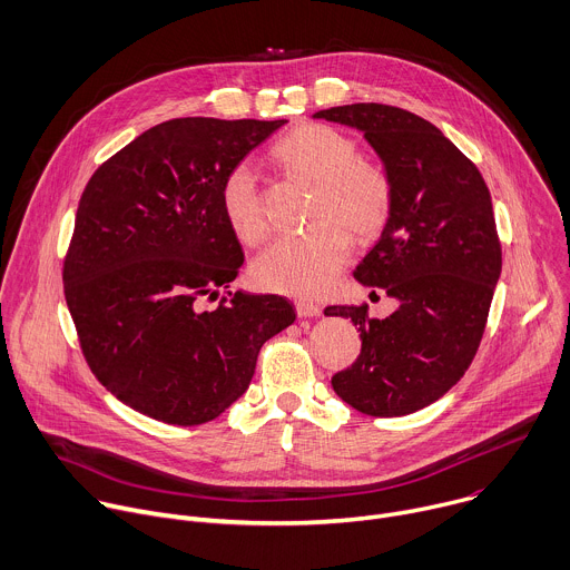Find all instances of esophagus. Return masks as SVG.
<instances>
[{"label": "esophagus", "instance_id": "obj_1", "mask_svg": "<svg viewBox=\"0 0 570 570\" xmlns=\"http://www.w3.org/2000/svg\"><path fill=\"white\" fill-rule=\"evenodd\" d=\"M296 312L301 318H316V316H321L323 309L312 301H296Z\"/></svg>", "mask_w": 570, "mask_h": 570}]
</instances>
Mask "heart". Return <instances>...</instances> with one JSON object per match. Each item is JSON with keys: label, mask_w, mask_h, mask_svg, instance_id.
<instances>
[{"label": "heart", "mask_w": 570, "mask_h": 570, "mask_svg": "<svg viewBox=\"0 0 570 570\" xmlns=\"http://www.w3.org/2000/svg\"><path fill=\"white\" fill-rule=\"evenodd\" d=\"M272 157L294 177L314 184L309 219L301 236L274 240L252 265L254 283L263 289L314 296L321 294L351 256V236L375 238L389 219L393 186L386 170L357 157L351 137L321 124L294 128ZM222 213L243 243H258L267 234V215L249 164H236L219 186Z\"/></svg>", "instance_id": "obj_1"}]
</instances>
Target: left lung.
<instances>
[{
    "instance_id": "1",
    "label": "left lung",
    "mask_w": 570,
    "mask_h": 570,
    "mask_svg": "<svg viewBox=\"0 0 570 570\" xmlns=\"http://www.w3.org/2000/svg\"><path fill=\"white\" fill-rule=\"evenodd\" d=\"M314 119L364 132L393 186L389 219L355 278L400 305L386 318H371L366 305L325 307L362 332L357 362L332 389L366 415L420 411L465 375L483 338L501 276L490 190L456 146L406 109L355 102Z\"/></svg>"
}]
</instances>
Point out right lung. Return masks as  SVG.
I'll list each match as a JSON object with an SVG mask.
<instances>
[{"label": "right lung", "instance_id": "add662e5", "mask_svg": "<svg viewBox=\"0 0 570 570\" xmlns=\"http://www.w3.org/2000/svg\"><path fill=\"white\" fill-rule=\"evenodd\" d=\"M285 124L170 119L82 190L67 307L91 373L148 417L215 420L249 389L265 341L296 318L283 296L229 292L245 254L219 204L224 175ZM222 288L230 298L206 308Z\"/></svg>", "mask_w": 570, "mask_h": 570}]
</instances>
